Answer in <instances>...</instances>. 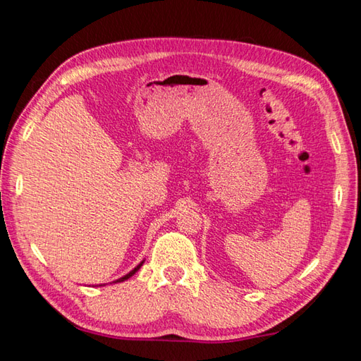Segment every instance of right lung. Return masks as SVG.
Masks as SVG:
<instances>
[{"label": "right lung", "mask_w": 361, "mask_h": 361, "mask_svg": "<svg viewBox=\"0 0 361 361\" xmlns=\"http://www.w3.org/2000/svg\"><path fill=\"white\" fill-rule=\"evenodd\" d=\"M142 264H144V261H142V263H140L139 266H136V267H134V269H133V271H131L130 274H126V275H125V277H122V279H118L117 281H125V280H128L130 277H133V275H134V274H136V272L139 271V267H140V266H142Z\"/></svg>", "instance_id": "right-lung-1"}]
</instances>
